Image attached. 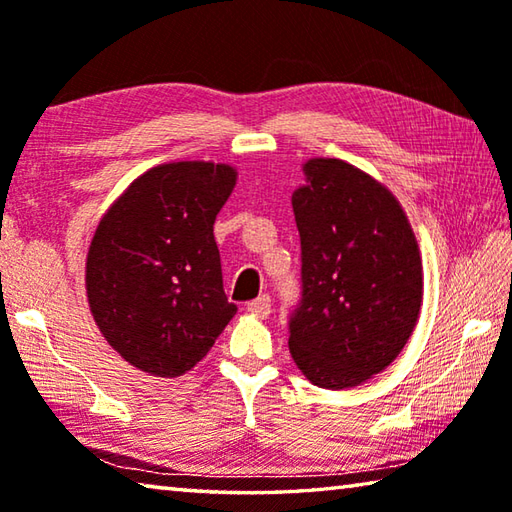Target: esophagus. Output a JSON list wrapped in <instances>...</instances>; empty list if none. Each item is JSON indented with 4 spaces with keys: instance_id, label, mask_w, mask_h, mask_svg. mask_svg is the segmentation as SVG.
I'll use <instances>...</instances> for the list:
<instances>
[{
    "instance_id": "34e87169",
    "label": "esophagus",
    "mask_w": 512,
    "mask_h": 512,
    "mask_svg": "<svg viewBox=\"0 0 512 512\" xmlns=\"http://www.w3.org/2000/svg\"><path fill=\"white\" fill-rule=\"evenodd\" d=\"M248 311H253V314L259 316V318H266L268 314H271V296H268V293H262L259 298L250 300Z\"/></svg>"
}]
</instances>
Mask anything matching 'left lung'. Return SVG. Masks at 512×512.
Returning <instances> with one entry per match:
<instances>
[{"label":"left lung","instance_id":"left-lung-1","mask_svg":"<svg viewBox=\"0 0 512 512\" xmlns=\"http://www.w3.org/2000/svg\"><path fill=\"white\" fill-rule=\"evenodd\" d=\"M291 198L300 232V300L289 350L320 388H350L384 370L409 341L422 302L418 241L400 203L336 158L305 164Z\"/></svg>","mask_w":512,"mask_h":512}]
</instances>
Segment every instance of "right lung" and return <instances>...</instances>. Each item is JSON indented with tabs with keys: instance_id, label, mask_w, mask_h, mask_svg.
<instances>
[{
	"instance_id": "add662e5",
	"label": "right lung",
	"mask_w": 512,
	"mask_h": 512,
	"mask_svg": "<svg viewBox=\"0 0 512 512\" xmlns=\"http://www.w3.org/2000/svg\"><path fill=\"white\" fill-rule=\"evenodd\" d=\"M235 180L228 164H160L94 232L85 266L92 316L112 348L149 375H185L237 314L214 241Z\"/></svg>"
}]
</instances>
